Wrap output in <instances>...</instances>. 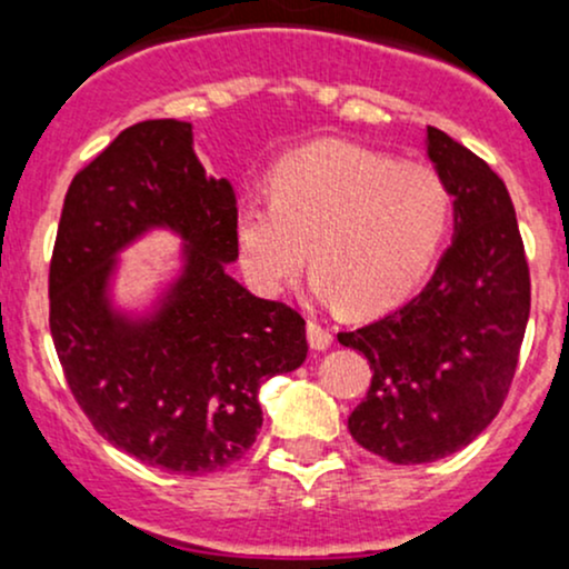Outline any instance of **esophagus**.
I'll list each match as a JSON object with an SVG mask.
<instances>
[{
    "label": "esophagus",
    "instance_id": "obj_1",
    "mask_svg": "<svg viewBox=\"0 0 569 569\" xmlns=\"http://www.w3.org/2000/svg\"><path fill=\"white\" fill-rule=\"evenodd\" d=\"M308 340H310V346L316 348V351H327V348L332 346V329L323 327V323L316 321V318H310V321H308Z\"/></svg>",
    "mask_w": 569,
    "mask_h": 569
}]
</instances>
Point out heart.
Instances as JSON below:
<instances>
[{
    "label": "heart",
    "instance_id": "1",
    "mask_svg": "<svg viewBox=\"0 0 569 569\" xmlns=\"http://www.w3.org/2000/svg\"><path fill=\"white\" fill-rule=\"evenodd\" d=\"M270 202L237 208L234 240L246 278L280 295L316 267V295L372 313L402 299L432 267L453 221L440 170L351 142H316L272 167Z\"/></svg>",
    "mask_w": 569,
    "mask_h": 569
}]
</instances>
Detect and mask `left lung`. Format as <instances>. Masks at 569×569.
I'll use <instances>...</instances> for the list:
<instances>
[{"instance_id":"8db88e82","label":"left lung","mask_w":569,"mask_h":569,"mask_svg":"<svg viewBox=\"0 0 569 569\" xmlns=\"http://www.w3.org/2000/svg\"><path fill=\"white\" fill-rule=\"evenodd\" d=\"M427 151L457 197V237L421 295L337 335L372 370L348 429L361 448L395 465L448 457L495 421L513 383L532 299L516 210L499 174L435 127Z\"/></svg>"}]
</instances>
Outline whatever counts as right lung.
<instances>
[{
    "mask_svg": "<svg viewBox=\"0 0 569 569\" xmlns=\"http://www.w3.org/2000/svg\"><path fill=\"white\" fill-rule=\"evenodd\" d=\"M237 197L204 172L191 123L123 129L72 178L48 274L51 335L80 410L112 446L180 476L242 459L261 429L259 389L308 356L305 318L227 272ZM151 226L187 240V270L160 316L111 313L114 253Z\"/></svg>",
    "mask_w": 569,
    "mask_h": 569,
    "instance_id": "add662e5",
    "label": "right lung"
}]
</instances>
